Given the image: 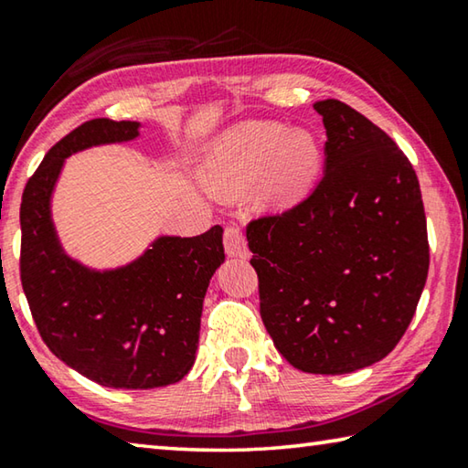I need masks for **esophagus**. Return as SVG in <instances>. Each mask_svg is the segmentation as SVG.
I'll return each instance as SVG.
<instances>
[{
  "label": "esophagus",
  "instance_id": "obj_1",
  "mask_svg": "<svg viewBox=\"0 0 468 468\" xmlns=\"http://www.w3.org/2000/svg\"><path fill=\"white\" fill-rule=\"evenodd\" d=\"M222 241H225V250L229 256H235V258L250 256L246 235L241 233V229L237 227L235 222H229V225L225 227V237H222Z\"/></svg>",
  "mask_w": 468,
  "mask_h": 468
}]
</instances>
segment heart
Returning <instances> with one entry per match:
<instances>
[{
  "label": "heart",
  "instance_id": "heart-1",
  "mask_svg": "<svg viewBox=\"0 0 468 468\" xmlns=\"http://www.w3.org/2000/svg\"><path fill=\"white\" fill-rule=\"evenodd\" d=\"M321 165L323 147L313 131H289L283 122H246L212 147L204 179L220 196H239L262 176V204L287 207L314 187Z\"/></svg>",
  "mask_w": 468,
  "mask_h": 468
}]
</instances>
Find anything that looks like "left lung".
<instances>
[{
    "label": "left lung",
    "mask_w": 468,
    "mask_h": 468,
    "mask_svg": "<svg viewBox=\"0 0 468 468\" xmlns=\"http://www.w3.org/2000/svg\"><path fill=\"white\" fill-rule=\"evenodd\" d=\"M314 110L327 129L321 181L246 235L277 350L303 373L344 375L385 358L410 324L429 272L427 218L388 133L339 100Z\"/></svg>",
    "instance_id": "8db88e82"
}]
</instances>
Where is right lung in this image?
Here are the masks:
<instances>
[{
  "mask_svg": "<svg viewBox=\"0 0 468 468\" xmlns=\"http://www.w3.org/2000/svg\"><path fill=\"white\" fill-rule=\"evenodd\" d=\"M137 135L133 121L83 122L46 154L20 204V281L37 331L62 362L114 389H154L189 373L206 289L225 261L218 225L197 237H160L137 262L110 272L62 254L49 197L64 158Z\"/></svg>",
  "mask_w": 468,
  "mask_h": 468,
  "instance_id": "add662e5",
  "label": "right lung"
}]
</instances>
